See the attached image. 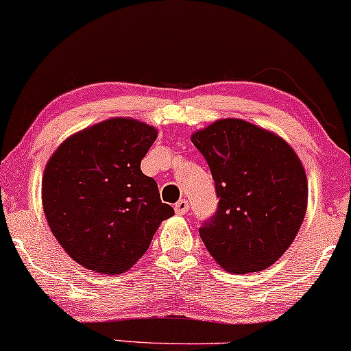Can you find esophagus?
I'll return each instance as SVG.
<instances>
[{"label":"esophagus","instance_id":"34e87169","mask_svg":"<svg viewBox=\"0 0 351 351\" xmlns=\"http://www.w3.org/2000/svg\"><path fill=\"white\" fill-rule=\"evenodd\" d=\"M174 210H176V214L186 215L187 210H189V202H187V200L186 199H180L179 202H177L176 206H174Z\"/></svg>","mask_w":351,"mask_h":351}]
</instances>
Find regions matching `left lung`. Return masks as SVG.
<instances>
[{
	"label": "left lung",
	"instance_id": "8db88e82",
	"mask_svg": "<svg viewBox=\"0 0 351 351\" xmlns=\"http://www.w3.org/2000/svg\"><path fill=\"white\" fill-rule=\"evenodd\" d=\"M207 160L219 206L199 234L232 274L270 267L285 254L306 210L308 186L293 149L242 119H222L192 136Z\"/></svg>",
	"mask_w": 351,
	"mask_h": 351
}]
</instances>
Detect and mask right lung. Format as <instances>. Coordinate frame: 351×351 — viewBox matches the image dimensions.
Here are the masks:
<instances>
[{
	"label": "right lung",
	"mask_w": 351,
	"mask_h": 351,
	"mask_svg": "<svg viewBox=\"0 0 351 351\" xmlns=\"http://www.w3.org/2000/svg\"><path fill=\"white\" fill-rule=\"evenodd\" d=\"M157 131L134 119L104 121L74 134L51 156L43 207L61 247L86 269L124 274L174 208L141 171Z\"/></svg>",
	"instance_id": "1"
}]
</instances>
